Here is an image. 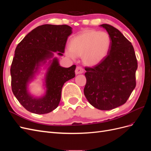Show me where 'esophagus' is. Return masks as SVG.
Here are the masks:
<instances>
[{
    "label": "esophagus",
    "mask_w": 151,
    "mask_h": 151,
    "mask_svg": "<svg viewBox=\"0 0 151 151\" xmlns=\"http://www.w3.org/2000/svg\"><path fill=\"white\" fill-rule=\"evenodd\" d=\"M84 71V68L81 67V66H78L76 67V74H82V73H83Z\"/></svg>",
    "instance_id": "34e87169"
}]
</instances>
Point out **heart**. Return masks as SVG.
Instances as JSON below:
<instances>
[{
    "mask_svg": "<svg viewBox=\"0 0 151 151\" xmlns=\"http://www.w3.org/2000/svg\"><path fill=\"white\" fill-rule=\"evenodd\" d=\"M111 44V38L106 32L86 31L72 39L66 55L72 59L83 56L86 64L93 66L106 57Z\"/></svg>",
    "mask_w": 151,
    "mask_h": 151,
    "instance_id": "b5f03b06",
    "label": "heart"
}]
</instances>
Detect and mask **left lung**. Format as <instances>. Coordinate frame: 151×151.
<instances>
[{
  "label": "left lung",
  "mask_w": 151,
  "mask_h": 151,
  "mask_svg": "<svg viewBox=\"0 0 151 151\" xmlns=\"http://www.w3.org/2000/svg\"><path fill=\"white\" fill-rule=\"evenodd\" d=\"M110 36L109 51L93 67H86L84 93L89 103L101 110L125 104L136 86L137 60L131 42L111 25H101Z\"/></svg>",
  "instance_id": "obj_1"
}]
</instances>
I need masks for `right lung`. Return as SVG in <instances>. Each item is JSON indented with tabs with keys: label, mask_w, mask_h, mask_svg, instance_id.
<instances>
[{
	"label": "right lung",
	"mask_w": 151,
	"mask_h": 151,
	"mask_svg": "<svg viewBox=\"0 0 151 151\" xmlns=\"http://www.w3.org/2000/svg\"><path fill=\"white\" fill-rule=\"evenodd\" d=\"M70 26L43 24L35 28L22 39L15 50L11 67V88L13 94L27 110L36 114L52 111L58 106L62 87L75 77L76 65L68 68L59 65L54 58L46 76L47 93L42 98H33L27 91V83L33 78L40 62L53 57V52L62 55Z\"/></svg>",
	"instance_id": "1"
}]
</instances>
